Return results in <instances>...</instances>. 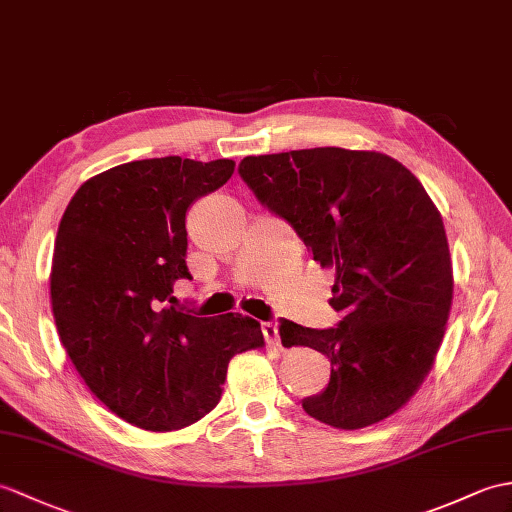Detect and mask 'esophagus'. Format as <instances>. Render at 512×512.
Masks as SVG:
<instances>
[{
	"label": "esophagus",
	"mask_w": 512,
	"mask_h": 512,
	"mask_svg": "<svg viewBox=\"0 0 512 512\" xmlns=\"http://www.w3.org/2000/svg\"><path fill=\"white\" fill-rule=\"evenodd\" d=\"M261 334H264L270 347H279V329L275 323H261Z\"/></svg>",
	"instance_id": "esophagus-1"
}]
</instances>
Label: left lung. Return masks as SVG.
<instances>
[{
  "label": "left lung",
  "mask_w": 512,
  "mask_h": 512,
  "mask_svg": "<svg viewBox=\"0 0 512 512\" xmlns=\"http://www.w3.org/2000/svg\"><path fill=\"white\" fill-rule=\"evenodd\" d=\"M240 176L288 220L323 268H336L338 327L281 320L283 347L327 355L331 377L303 410L338 430L388 419L419 390L454 299L449 244L432 198L382 152L312 148L246 157Z\"/></svg>",
  "instance_id": "1"
}]
</instances>
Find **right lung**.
Returning a JSON list of instances; mask_svg holds the SVG:
<instances>
[{
    "instance_id": "right-lung-1",
    "label": "right lung",
    "mask_w": 512,
    "mask_h": 512,
    "mask_svg": "<svg viewBox=\"0 0 512 512\" xmlns=\"http://www.w3.org/2000/svg\"><path fill=\"white\" fill-rule=\"evenodd\" d=\"M235 161L181 157L115 165L82 183L58 224L50 294L58 336L106 408L174 432L218 406L233 355L264 347L255 318L176 310L185 213L229 181Z\"/></svg>"
}]
</instances>
